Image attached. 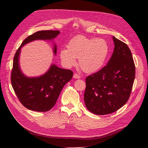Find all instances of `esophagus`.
Here are the masks:
<instances>
[{"label": "esophagus", "instance_id": "34e87169", "mask_svg": "<svg viewBox=\"0 0 148 148\" xmlns=\"http://www.w3.org/2000/svg\"><path fill=\"white\" fill-rule=\"evenodd\" d=\"M73 78H74L79 79V78H80V76H79L78 73H75V74L73 75Z\"/></svg>", "mask_w": 148, "mask_h": 148}]
</instances>
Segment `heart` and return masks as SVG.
I'll list each match as a JSON object with an SVG mask.
<instances>
[{"label":"heart","instance_id":"1","mask_svg":"<svg viewBox=\"0 0 148 148\" xmlns=\"http://www.w3.org/2000/svg\"><path fill=\"white\" fill-rule=\"evenodd\" d=\"M67 49L60 51V58L65 66L69 68L78 63L86 73L98 71L105 63L109 52V47L102 38H88L78 35L71 38L67 44Z\"/></svg>","mask_w":148,"mask_h":148}]
</instances>
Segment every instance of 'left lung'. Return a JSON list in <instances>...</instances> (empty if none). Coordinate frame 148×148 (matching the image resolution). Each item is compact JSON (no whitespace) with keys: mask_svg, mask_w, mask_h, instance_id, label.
Returning a JSON list of instances; mask_svg holds the SVG:
<instances>
[{"mask_svg":"<svg viewBox=\"0 0 148 148\" xmlns=\"http://www.w3.org/2000/svg\"><path fill=\"white\" fill-rule=\"evenodd\" d=\"M114 49L107 65L86 78L84 101L91 113L103 115L117 111L128 100L135 65L128 46L113 37Z\"/></svg>","mask_w":148,"mask_h":148,"instance_id":"obj_1","label":"left lung"}]
</instances>
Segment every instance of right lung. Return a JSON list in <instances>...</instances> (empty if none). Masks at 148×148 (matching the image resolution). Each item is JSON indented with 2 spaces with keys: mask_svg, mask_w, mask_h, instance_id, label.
Instances as JSON below:
<instances>
[{
  "mask_svg": "<svg viewBox=\"0 0 148 148\" xmlns=\"http://www.w3.org/2000/svg\"><path fill=\"white\" fill-rule=\"evenodd\" d=\"M60 34L58 30H42L29 35L22 43L15 54L11 71V83L22 105L27 109L45 112L51 110L57 102L65 84L73 77L70 70L62 69L55 65L46 73L39 77L28 78L20 69L18 57L21 48L35 40H51ZM54 53H57L55 45Z\"/></svg>",
  "mask_w": 148,
  "mask_h": 148,
  "instance_id": "obj_1",
  "label": "right lung"
}]
</instances>
